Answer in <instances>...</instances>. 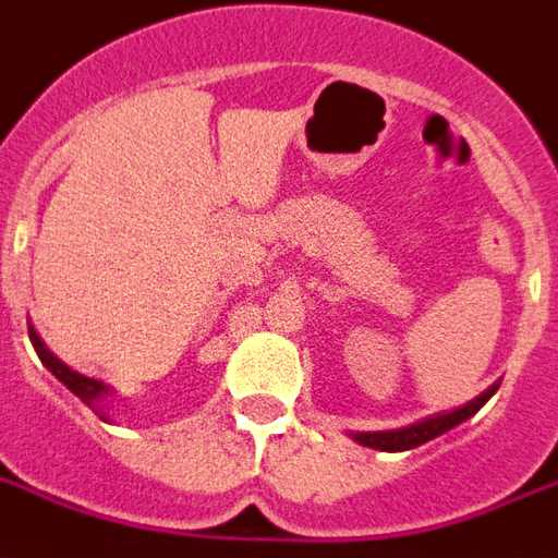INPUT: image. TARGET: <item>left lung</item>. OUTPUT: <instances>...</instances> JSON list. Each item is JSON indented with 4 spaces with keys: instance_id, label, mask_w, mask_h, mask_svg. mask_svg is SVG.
I'll return each mask as SVG.
<instances>
[{
    "instance_id": "left-lung-1",
    "label": "left lung",
    "mask_w": 558,
    "mask_h": 558,
    "mask_svg": "<svg viewBox=\"0 0 558 558\" xmlns=\"http://www.w3.org/2000/svg\"><path fill=\"white\" fill-rule=\"evenodd\" d=\"M500 388V383L488 385L480 397H473L471 403L459 405V409H450V412H438L423 417V421H414L409 426H400V429H383V433H350L353 441H359L362 447H374V450H383V453H403V450H414L421 444L433 441L438 435L450 433L453 426L464 423L468 417L480 412L488 400L494 397V391Z\"/></svg>"
}]
</instances>
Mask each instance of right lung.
<instances>
[{
  "label": "right lung",
  "instance_id": "obj_1",
  "mask_svg": "<svg viewBox=\"0 0 558 558\" xmlns=\"http://www.w3.org/2000/svg\"><path fill=\"white\" fill-rule=\"evenodd\" d=\"M28 338H32V343H35V353L40 355V362L52 371V376H56L58 383H64L66 388L82 400V403H87L96 414H99V417H102V421H108V412H105V405L108 403H105V400L114 393V388H111V385H105L102 379L78 374V371H73L70 364L61 362L56 353H49V350H46V343L40 341V335L35 332V326H28Z\"/></svg>",
  "mask_w": 558,
  "mask_h": 558
}]
</instances>
